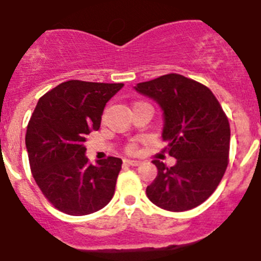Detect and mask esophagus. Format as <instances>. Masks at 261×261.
Wrapping results in <instances>:
<instances>
[{"mask_svg": "<svg viewBox=\"0 0 261 261\" xmlns=\"http://www.w3.org/2000/svg\"><path fill=\"white\" fill-rule=\"evenodd\" d=\"M123 163L127 164V166H139L141 162L136 161V159H123Z\"/></svg>", "mask_w": 261, "mask_h": 261, "instance_id": "esophagus-1", "label": "esophagus"}]
</instances>
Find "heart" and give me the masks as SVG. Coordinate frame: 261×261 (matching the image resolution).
I'll use <instances>...</instances> for the list:
<instances>
[{"label": "heart", "instance_id": "1", "mask_svg": "<svg viewBox=\"0 0 261 261\" xmlns=\"http://www.w3.org/2000/svg\"><path fill=\"white\" fill-rule=\"evenodd\" d=\"M128 150H130V151H134V150H135V146H134V145H130V146H128Z\"/></svg>", "mask_w": 261, "mask_h": 261}]
</instances>
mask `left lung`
Masks as SVG:
<instances>
[{"instance_id": "1", "label": "left lung", "mask_w": 261, "mask_h": 261, "mask_svg": "<svg viewBox=\"0 0 261 261\" xmlns=\"http://www.w3.org/2000/svg\"><path fill=\"white\" fill-rule=\"evenodd\" d=\"M134 89L162 108V138L176 158L173 167L153 161L158 174L146 187V196L169 212L200 205L217 189L228 164L231 130L221 105L205 85L178 74L139 83Z\"/></svg>"}]
</instances>
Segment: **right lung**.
Returning a JSON list of instances; mask_svg holds the SVG:
<instances>
[{
    "label": "right lung",
    "mask_w": 261,
    "mask_h": 261,
    "mask_svg": "<svg viewBox=\"0 0 261 261\" xmlns=\"http://www.w3.org/2000/svg\"><path fill=\"white\" fill-rule=\"evenodd\" d=\"M122 87L69 80L38 100L25 135L30 169L43 195L63 213L87 216L113 198L122 161L108 156L93 166L85 141Z\"/></svg>",
    "instance_id": "obj_1"
}]
</instances>
